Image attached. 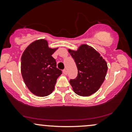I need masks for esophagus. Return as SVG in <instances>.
<instances>
[{
  "instance_id": "34e87169",
  "label": "esophagus",
  "mask_w": 132,
  "mask_h": 132,
  "mask_svg": "<svg viewBox=\"0 0 132 132\" xmlns=\"http://www.w3.org/2000/svg\"><path fill=\"white\" fill-rule=\"evenodd\" d=\"M63 73H64L65 75H66L68 74V72H67V71H66V69H64V70L63 71Z\"/></svg>"
}]
</instances>
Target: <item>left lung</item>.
Returning <instances> with one entry per match:
<instances>
[{
    "label": "left lung",
    "instance_id": "8db88e82",
    "mask_svg": "<svg viewBox=\"0 0 132 132\" xmlns=\"http://www.w3.org/2000/svg\"><path fill=\"white\" fill-rule=\"evenodd\" d=\"M75 60L78 76L69 82L74 92L81 96H89L99 90L105 79L107 64L93 48L82 45L77 51L68 50Z\"/></svg>",
    "mask_w": 132,
    "mask_h": 132
}]
</instances>
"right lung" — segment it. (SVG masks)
<instances>
[{"label":"right lung","mask_w":132,"mask_h":132,"mask_svg":"<svg viewBox=\"0 0 132 132\" xmlns=\"http://www.w3.org/2000/svg\"><path fill=\"white\" fill-rule=\"evenodd\" d=\"M57 48H50L45 40L31 43L21 57L22 78L30 92L40 97L52 93L62 71L52 55Z\"/></svg>","instance_id":"right-lung-1"}]
</instances>
